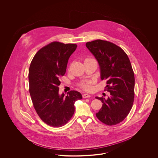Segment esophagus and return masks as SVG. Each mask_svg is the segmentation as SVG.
Segmentation results:
<instances>
[{
	"label": "esophagus",
	"instance_id": "1",
	"mask_svg": "<svg viewBox=\"0 0 158 158\" xmlns=\"http://www.w3.org/2000/svg\"><path fill=\"white\" fill-rule=\"evenodd\" d=\"M83 98H90V96L88 94H83L82 95Z\"/></svg>",
	"mask_w": 158,
	"mask_h": 158
}]
</instances>
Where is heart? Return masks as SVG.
I'll use <instances>...</instances> for the list:
<instances>
[{
    "label": "heart",
    "mask_w": 158,
    "mask_h": 158,
    "mask_svg": "<svg viewBox=\"0 0 158 158\" xmlns=\"http://www.w3.org/2000/svg\"><path fill=\"white\" fill-rule=\"evenodd\" d=\"M90 59H92L91 58H86L85 60H90ZM92 83V82L90 81H83V82H81L78 84V86L82 88V89L86 91H89L91 89V85Z\"/></svg>",
    "instance_id": "obj_1"
}]
</instances>
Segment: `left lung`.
Segmentation results:
<instances>
[{
  "label": "left lung",
  "mask_w": 158,
  "mask_h": 158,
  "mask_svg": "<svg viewBox=\"0 0 158 158\" xmlns=\"http://www.w3.org/2000/svg\"><path fill=\"white\" fill-rule=\"evenodd\" d=\"M101 69V77L106 80L107 99L96 97L102 106L96 116L102 123L113 126L124 120L130 113L135 98V75L127 54L108 41L96 40L86 44Z\"/></svg>",
  "instance_id": "left-lung-1"
}]
</instances>
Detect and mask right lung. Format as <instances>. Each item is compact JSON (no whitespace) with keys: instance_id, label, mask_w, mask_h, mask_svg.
I'll use <instances>...</instances> for the list:
<instances>
[{"instance_id":"1","label":"right lung","mask_w":158,"mask_h":158,"mask_svg":"<svg viewBox=\"0 0 158 158\" xmlns=\"http://www.w3.org/2000/svg\"><path fill=\"white\" fill-rule=\"evenodd\" d=\"M76 47L75 44L53 41L39 50L31 63L28 79L32 104L40 118L52 127L68 123L75 113L76 101L82 98L76 90L68 92L66 97L59 94L60 78Z\"/></svg>"}]
</instances>
